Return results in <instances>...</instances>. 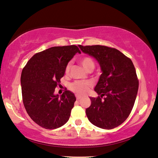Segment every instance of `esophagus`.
<instances>
[{"label":"esophagus","mask_w":158,"mask_h":158,"mask_svg":"<svg viewBox=\"0 0 158 158\" xmlns=\"http://www.w3.org/2000/svg\"><path fill=\"white\" fill-rule=\"evenodd\" d=\"M81 98V96H79V95H77V100H79Z\"/></svg>","instance_id":"esophagus-1"}]
</instances>
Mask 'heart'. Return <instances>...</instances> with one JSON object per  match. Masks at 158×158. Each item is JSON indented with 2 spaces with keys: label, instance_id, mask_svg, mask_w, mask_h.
<instances>
[{
  "label": "heart",
  "instance_id": "b5f03b06",
  "mask_svg": "<svg viewBox=\"0 0 158 158\" xmlns=\"http://www.w3.org/2000/svg\"><path fill=\"white\" fill-rule=\"evenodd\" d=\"M79 62L82 65V66H83L86 71H89V70L92 71L93 69L94 68V60L89 56H84L81 58L79 60ZM70 68H71V64L69 63L67 65H66V69H65L66 74H69ZM90 86H91V84L89 82L77 81L71 84L70 89L71 90H72L73 92H76L77 94H84L87 92Z\"/></svg>",
  "mask_w": 158,
  "mask_h": 158
}]
</instances>
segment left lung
Instances as JSON below:
<instances>
[{
    "instance_id": "left-lung-1",
    "label": "left lung",
    "mask_w": 158,
    "mask_h": 158,
    "mask_svg": "<svg viewBox=\"0 0 158 158\" xmlns=\"http://www.w3.org/2000/svg\"><path fill=\"white\" fill-rule=\"evenodd\" d=\"M79 47L97 60L102 71L94 87L99 96L89 97L87 118L99 128L117 127L130 115L137 97L139 81L132 61L116 48L100 45Z\"/></svg>"
}]
</instances>
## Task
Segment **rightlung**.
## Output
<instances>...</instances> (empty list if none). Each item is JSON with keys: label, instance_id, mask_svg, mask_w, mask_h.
<instances>
[{"label": "right lung", "instance_id": "right-lung-1", "mask_svg": "<svg viewBox=\"0 0 158 158\" xmlns=\"http://www.w3.org/2000/svg\"><path fill=\"white\" fill-rule=\"evenodd\" d=\"M77 53L75 45L54 46L34 54L21 73L23 102L33 121L42 127L54 130L63 126L70 117L76 97L66 90L59 96L54 91L65 69Z\"/></svg>", "mask_w": 158, "mask_h": 158}]
</instances>
